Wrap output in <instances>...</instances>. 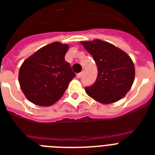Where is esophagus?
<instances>
[{"label": "esophagus", "instance_id": "obj_1", "mask_svg": "<svg viewBox=\"0 0 155 155\" xmlns=\"http://www.w3.org/2000/svg\"><path fill=\"white\" fill-rule=\"evenodd\" d=\"M81 76H82V72H81V73H78V74H77V78H80Z\"/></svg>", "mask_w": 155, "mask_h": 155}]
</instances>
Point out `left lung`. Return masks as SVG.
I'll use <instances>...</instances> for the list:
<instances>
[{
    "instance_id": "1",
    "label": "left lung",
    "mask_w": 155,
    "mask_h": 155,
    "mask_svg": "<svg viewBox=\"0 0 155 155\" xmlns=\"http://www.w3.org/2000/svg\"><path fill=\"white\" fill-rule=\"evenodd\" d=\"M81 44L93 56L98 68L96 81L85 88L86 94L103 104H112L125 96L135 77L130 56L113 44L100 39L81 41Z\"/></svg>"
}]
</instances>
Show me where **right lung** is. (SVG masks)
Instances as JSON below:
<instances>
[{"label":"right lung","mask_w":155,"mask_h":155,"mask_svg":"<svg viewBox=\"0 0 155 155\" xmlns=\"http://www.w3.org/2000/svg\"><path fill=\"white\" fill-rule=\"evenodd\" d=\"M68 44L54 42L43 47L21 64L18 81L29 101L48 107L61 99L75 77L64 60Z\"/></svg>","instance_id":"obj_1"}]
</instances>
